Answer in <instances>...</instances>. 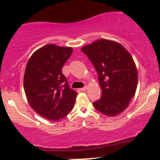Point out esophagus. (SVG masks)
<instances>
[{
  "label": "esophagus",
  "mask_w": 160,
  "mask_h": 160,
  "mask_svg": "<svg viewBox=\"0 0 160 160\" xmlns=\"http://www.w3.org/2000/svg\"><path fill=\"white\" fill-rule=\"evenodd\" d=\"M86 89H87V86H84L83 88H81V89H80V91L84 92V91H86Z\"/></svg>",
  "instance_id": "obj_1"
}]
</instances>
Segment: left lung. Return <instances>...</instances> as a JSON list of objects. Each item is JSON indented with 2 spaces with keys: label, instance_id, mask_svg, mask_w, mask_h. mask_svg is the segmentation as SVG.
I'll list each match as a JSON object with an SVG mask.
<instances>
[{
  "label": "left lung",
  "instance_id": "obj_1",
  "mask_svg": "<svg viewBox=\"0 0 160 160\" xmlns=\"http://www.w3.org/2000/svg\"><path fill=\"white\" fill-rule=\"evenodd\" d=\"M98 74L102 96L93 106L108 117L124 111L135 94L137 68L131 54L118 42L99 39L81 48Z\"/></svg>",
  "mask_w": 160,
  "mask_h": 160
}]
</instances>
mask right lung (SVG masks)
Returning a JSON list of instances; mask_svg holds the SVG:
<instances>
[{
    "label": "right lung",
    "mask_w": 160,
    "mask_h": 160,
    "mask_svg": "<svg viewBox=\"0 0 160 160\" xmlns=\"http://www.w3.org/2000/svg\"><path fill=\"white\" fill-rule=\"evenodd\" d=\"M72 47L47 44L37 49L28 61L24 89L32 109L53 121L64 118L74 107L77 92L69 87L62 68Z\"/></svg>",
    "instance_id": "obj_1"
}]
</instances>
